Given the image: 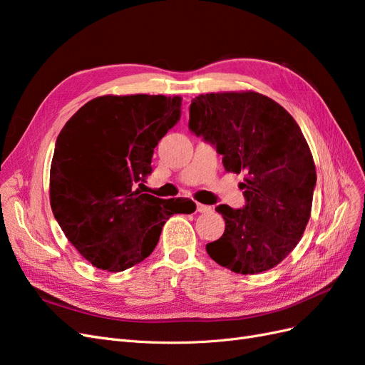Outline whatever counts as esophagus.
<instances>
[{
    "label": "esophagus",
    "mask_w": 365,
    "mask_h": 365,
    "mask_svg": "<svg viewBox=\"0 0 365 365\" xmlns=\"http://www.w3.org/2000/svg\"><path fill=\"white\" fill-rule=\"evenodd\" d=\"M196 208H197V212H200V213H207V212H210V210H212V207L200 204V202L196 204Z\"/></svg>",
    "instance_id": "esophagus-1"
}]
</instances>
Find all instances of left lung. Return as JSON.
<instances>
[{
    "label": "left lung",
    "instance_id": "8db88e82",
    "mask_svg": "<svg viewBox=\"0 0 365 365\" xmlns=\"http://www.w3.org/2000/svg\"><path fill=\"white\" fill-rule=\"evenodd\" d=\"M189 129L212 143L227 172L247 173L239 184L245 207H216L225 231L207 244L208 256L237 274L277 267L304 233L317 184L300 126L267 96L230 91L195 97Z\"/></svg>",
    "mask_w": 365,
    "mask_h": 365
}]
</instances>
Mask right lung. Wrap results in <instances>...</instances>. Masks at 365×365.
Wrapping results in <instances>:
<instances>
[{
	"mask_svg": "<svg viewBox=\"0 0 365 365\" xmlns=\"http://www.w3.org/2000/svg\"><path fill=\"white\" fill-rule=\"evenodd\" d=\"M180 96H102L85 103L56 140L50 204L71 245L93 267L125 271L149 257L189 197L141 193L158 141L181 117Z\"/></svg>",
	"mask_w": 365,
	"mask_h": 365,
	"instance_id": "1",
	"label": "right lung"
}]
</instances>
